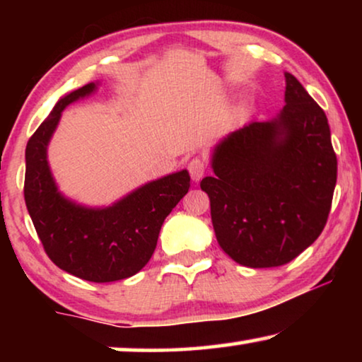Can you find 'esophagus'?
Returning a JSON list of instances; mask_svg holds the SVG:
<instances>
[{
	"label": "esophagus",
	"instance_id": "34e87169",
	"mask_svg": "<svg viewBox=\"0 0 362 362\" xmlns=\"http://www.w3.org/2000/svg\"><path fill=\"white\" fill-rule=\"evenodd\" d=\"M187 170H189V175L192 177V181H201L202 176H204L206 173V165L204 161L199 160V158H194V160L189 161V165H187Z\"/></svg>",
	"mask_w": 362,
	"mask_h": 362
}]
</instances>
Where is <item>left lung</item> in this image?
I'll use <instances>...</instances> for the list:
<instances>
[{"label":"left lung","mask_w":362,"mask_h":362,"mask_svg":"<svg viewBox=\"0 0 362 362\" xmlns=\"http://www.w3.org/2000/svg\"><path fill=\"white\" fill-rule=\"evenodd\" d=\"M285 83V107L222 138L214 176L201 181L221 249L250 269L285 265L313 244L336 186L328 118L290 72Z\"/></svg>","instance_id":"1"}]
</instances>
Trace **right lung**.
Segmentation results:
<instances>
[{
	"instance_id": "add662e5",
	"label": "right lung",
	"mask_w": 362,
	"mask_h": 362,
	"mask_svg": "<svg viewBox=\"0 0 362 362\" xmlns=\"http://www.w3.org/2000/svg\"><path fill=\"white\" fill-rule=\"evenodd\" d=\"M90 82L61 97L26 146L24 199L44 250L59 269L105 284L135 275L150 262L168 214L191 186L187 170L136 187L110 206L90 207L59 191L47 161L64 108L95 93Z\"/></svg>"
}]
</instances>
